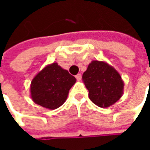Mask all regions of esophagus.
Here are the masks:
<instances>
[{
  "label": "esophagus",
  "instance_id": "1",
  "mask_svg": "<svg viewBox=\"0 0 150 150\" xmlns=\"http://www.w3.org/2000/svg\"><path fill=\"white\" fill-rule=\"evenodd\" d=\"M75 78H76V79H77L78 81H79V80H81V79H82L81 74H78V75L75 76Z\"/></svg>",
  "mask_w": 150,
  "mask_h": 150
}]
</instances>
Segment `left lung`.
I'll list each match as a JSON object with an SVG mask.
<instances>
[{"mask_svg": "<svg viewBox=\"0 0 150 150\" xmlns=\"http://www.w3.org/2000/svg\"><path fill=\"white\" fill-rule=\"evenodd\" d=\"M82 79L89 91V99L99 107H110L122 96L125 83L121 76L104 61H91Z\"/></svg>", "mask_w": 150, "mask_h": 150, "instance_id": "1", "label": "left lung"}]
</instances>
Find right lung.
<instances>
[{"instance_id":"obj_1","label":"right lung","mask_w":150,"mask_h":150,"mask_svg":"<svg viewBox=\"0 0 150 150\" xmlns=\"http://www.w3.org/2000/svg\"><path fill=\"white\" fill-rule=\"evenodd\" d=\"M76 79L57 62L46 65L31 81L30 92L32 100L43 108L54 110L67 99L69 90Z\"/></svg>"}]
</instances>
